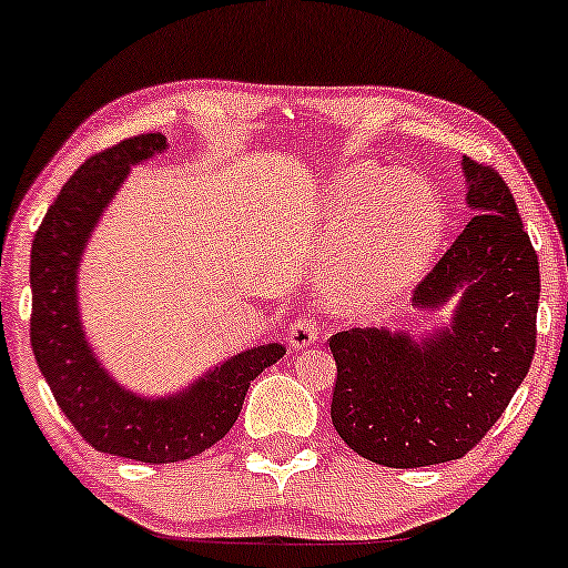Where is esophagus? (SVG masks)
<instances>
[{
  "label": "esophagus",
  "mask_w": 568,
  "mask_h": 568,
  "mask_svg": "<svg viewBox=\"0 0 568 568\" xmlns=\"http://www.w3.org/2000/svg\"><path fill=\"white\" fill-rule=\"evenodd\" d=\"M286 342H290L294 352L313 347L318 342V326L311 318H297L290 326V331H286Z\"/></svg>",
  "instance_id": "esophagus-1"
}]
</instances>
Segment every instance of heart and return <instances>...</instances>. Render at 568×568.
<instances>
[{
    "instance_id": "b5f03b06",
    "label": "heart",
    "mask_w": 568,
    "mask_h": 568,
    "mask_svg": "<svg viewBox=\"0 0 568 568\" xmlns=\"http://www.w3.org/2000/svg\"><path fill=\"white\" fill-rule=\"evenodd\" d=\"M331 224L323 294L338 311H378L425 276L444 240L446 213L419 174L365 164L336 185Z\"/></svg>"
}]
</instances>
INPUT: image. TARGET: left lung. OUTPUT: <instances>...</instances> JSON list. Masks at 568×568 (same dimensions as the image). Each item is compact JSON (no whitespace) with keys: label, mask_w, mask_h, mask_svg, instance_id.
Returning <instances> with one entry per match:
<instances>
[{"label":"left lung","mask_w":568,"mask_h":568,"mask_svg":"<svg viewBox=\"0 0 568 568\" xmlns=\"http://www.w3.org/2000/svg\"><path fill=\"white\" fill-rule=\"evenodd\" d=\"M475 213L415 290L419 311L454 305L423 334L349 328L328 338L336 359L331 423L383 467L462 459L509 407L535 355L540 266L511 190L496 169L462 156Z\"/></svg>","instance_id":"1"}]
</instances>
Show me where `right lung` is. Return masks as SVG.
I'll use <instances>...</instances> for the list:
<instances>
[{
  "mask_svg": "<svg viewBox=\"0 0 568 568\" xmlns=\"http://www.w3.org/2000/svg\"><path fill=\"white\" fill-rule=\"evenodd\" d=\"M164 151L166 138L149 132L88 159L49 205L31 250V347L51 394L95 452L149 464L190 459L224 438L250 381L286 352L278 342L250 347L164 396L130 392L95 357L80 321L78 268L130 166Z\"/></svg>",
  "mask_w": 568,
  "mask_h": 568,
  "instance_id": "obj_1",
  "label": "right lung"
}]
</instances>
